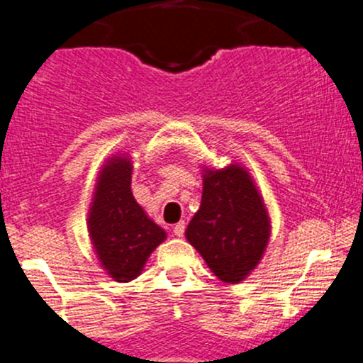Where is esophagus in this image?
Here are the masks:
<instances>
[{"label": "esophagus", "mask_w": 363, "mask_h": 363, "mask_svg": "<svg viewBox=\"0 0 363 363\" xmlns=\"http://www.w3.org/2000/svg\"><path fill=\"white\" fill-rule=\"evenodd\" d=\"M184 230H186L184 221L177 223V225L174 226V235H175V237H182V235H184Z\"/></svg>", "instance_id": "obj_1"}]
</instances>
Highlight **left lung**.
<instances>
[{
	"label": "left lung",
	"mask_w": 363,
	"mask_h": 363,
	"mask_svg": "<svg viewBox=\"0 0 363 363\" xmlns=\"http://www.w3.org/2000/svg\"><path fill=\"white\" fill-rule=\"evenodd\" d=\"M202 184L186 239L221 283H242L259 265L272 233L265 199L239 161L223 168L202 164Z\"/></svg>",
	"instance_id": "1"
}]
</instances>
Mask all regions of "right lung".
Returning <instances> with one entry per match:
<instances>
[{
	"label": "right lung",
	"mask_w": 363,
	"mask_h": 363,
	"mask_svg": "<svg viewBox=\"0 0 363 363\" xmlns=\"http://www.w3.org/2000/svg\"><path fill=\"white\" fill-rule=\"evenodd\" d=\"M133 160L128 152L105 158L87 208V235L100 267L117 283H130L167 239L131 193Z\"/></svg>",
	"instance_id": "add662e5"
}]
</instances>
